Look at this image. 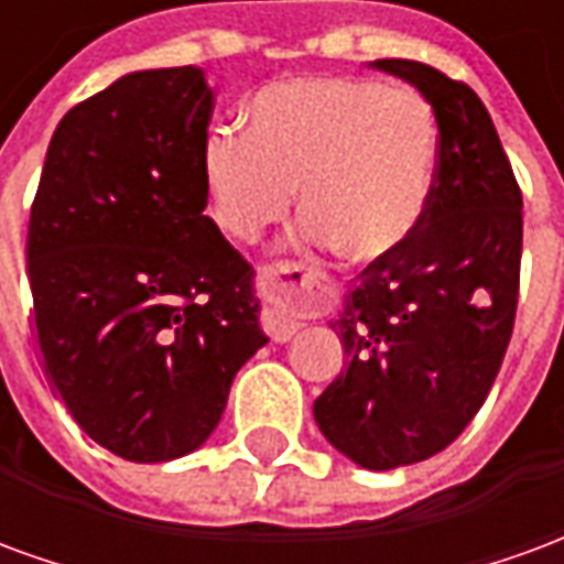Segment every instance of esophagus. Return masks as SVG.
<instances>
[{"label": "esophagus", "mask_w": 564, "mask_h": 564, "mask_svg": "<svg viewBox=\"0 0 564 564\" xmlns=\"http://www.w3.org/2000/svg\"><path fill=\"white\" fill-rule=\"evenodd\" d=\"M311 281V269L302 262H271L259 271V286L265 293L262 307V329L269 332L271 341H290L302 329V319L295 314L293 295Z\"/></svg>", "instance_id": "34e87169"}]
</instances>
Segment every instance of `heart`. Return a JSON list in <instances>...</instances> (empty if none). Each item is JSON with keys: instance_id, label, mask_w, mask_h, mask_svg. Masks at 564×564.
<instances>
[{"instance_id": "obj_1", "label": "heart", "mask_w": 564, "mask_h": 564, "mask_svg": "<svg viewBox=\"0 0 564 564\" xmlns=\"http://www.w3.org/2000/svg\"><path fill=\"white\" fill-rule=\"evenodd\" d=\"M437 127L414 90L366 78H290L250 99L245 135L214 132L202 150L210 217L257 241L295 202L314 245L354 262L402 250L435 184Z\"/></svg>"}]
</instances>
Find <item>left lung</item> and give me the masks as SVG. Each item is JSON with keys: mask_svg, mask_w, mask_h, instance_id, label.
I'll return each instance as SVG.
<instances>
[{"mask_svg": "<svg viewBox=\"0 0 564 564\" xmlns=\"http://www.w3.org/2000/svg\"><path fill=\"white\" fill-rule=\"evenodd\" d=\"M437 123L435 184L416 232L368 262L332 323L347 366L314 402L332 447L371 471L453 444L496 383L522 257V193L477 93L416 59H375Z\"/></svg>", "mask_w": 564, "mask_h": 564, "instance_id": "8db88e82", "label": "left lung"}]
</instances>
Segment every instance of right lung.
Returning <instances> with one entry per match:
<instances>
[{
  "mask_svg": "<svg viewBox=\"0 0 564 564\" xmlns=\"http://www.w3.org/2000/svg\"><path fill=\"white\" fill-rule=\"evenodd\" d=\"M210 111L198 68L123 75L59 120L30 210L44 368L75 423L129 462L202 447L269 341L253 265L205 217Z\"/></svg>",
  "mask_w": 564,
  "mask_h": 564,
  "instance_id": "add662e5",
  "label": "right lung"
}]
</instances>
